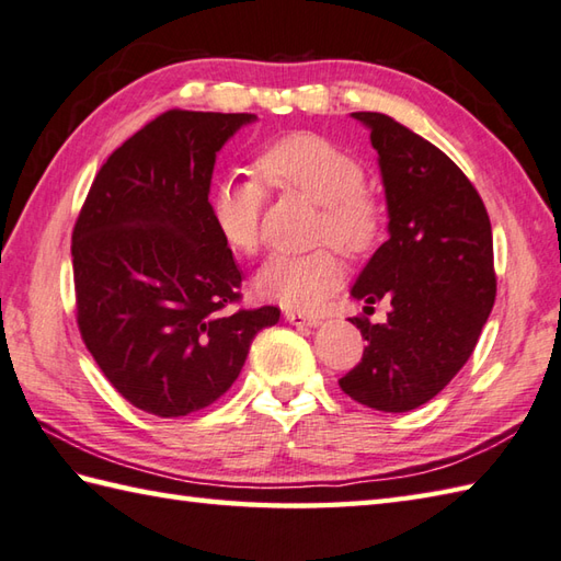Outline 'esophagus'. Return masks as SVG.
Here are the masks:
<instances>
[{"instance_id": "esophagus-1", "label": "esophagus", "mask_w": 561, "mask_h": 561, "mask_svg": "<svg viewBox=\"0 0 561 561\" xmlns=\"http://www.w3.org/2000/svg\"><path fill=\"white\" fill-rule=\"evenodd\" d=\"M284 318H287L291 325H308V328H318L320 323H323V320H320L318 316L304 313V311H287V313H284Z\"/></svg>"}]
</instances>
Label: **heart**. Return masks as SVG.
<instances>
[{"label": "heart", "mask_w": 561, "mask_h": 561, "mask_svg": "<svg viewBox=\"0 0 561 561\" xmlns=\"http://www.w3.org/2000/svg\"><path fill=\"white\" fill-rule=\"evenodd\" d=\"M257 171L272 187L289 190L320 205L313 241L332 243L344 255H364L386 229V207L364 185L366 171L350 151L313 133L274 139L257 157ZM265 187L255 178L226 175L209 197L214 229L238 255L260 248ZM344 267L332 248L306 255H274L255 277L257 296L287 308L313 311L342 287Z\"/></svg>", "instance_id": "heart-1"}]
</instances>
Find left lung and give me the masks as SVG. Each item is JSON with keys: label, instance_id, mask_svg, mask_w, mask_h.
I'll return each instance as SVG.
<instances>
[{"label": "left lung", "instance_id": "left-lung-1", "mask_svg": "<svg viewBox=\"0 0 561 561\" xmlns=\"http://www.w3.org/2000/svg\"><path fill=\"white\" fill-rule=\"evenodd\" d=\"M371 129L386 187L388 233L352 287L364 311L388 301L386 323L352 318L366 340L340 388L380 412H410L470 359L496 296L492 224L465 173L432 141L383 113H352Z\"/></svg>", "mask_w": 561, "mask_h": 561}]
</instances>
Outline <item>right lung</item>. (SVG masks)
<instances>
[{"mask_svg":"<svg viewBox=\"0 0 561 561\" xmlns=\"http://www.w3.org/2000/svg\"><path fill=\"white\" fill-rule=\"evenodd\" d=\"M253 113L169 111L117 147L71 233L77 323L135 408L185 416L219 400L279 308H238L241 270L214 229L219 149Z\"/></svg>","mask_w":561,"mask_h":561,"instance_id":"1","label":"right lung"}]
</instances>
